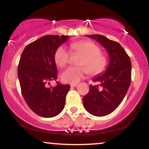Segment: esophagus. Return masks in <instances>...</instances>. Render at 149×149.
Here are the masks:
<instances>
[{
  "mask_svg": "<svg viewBox=\"0 0 149 149\" xmlns=\"http://www.w3.org/2000/svg\"><path fill=\"white\" fill-rule=\"evenodd\" d=\"M77 85H78V83H71V87H72V88H73V87H76Z\"/></svg>",
  "mask_w": 149,
  "mask_h": 149,
  "instance_id": "esophagus-1",
  "label": "esophagus"
}]
</instances>
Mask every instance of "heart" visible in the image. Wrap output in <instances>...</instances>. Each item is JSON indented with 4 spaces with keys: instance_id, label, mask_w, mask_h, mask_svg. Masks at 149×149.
<instances>
[{
    "instance_id": "1",
    "label": "heart",
    "mask_w": 149,
    "mask_h": 149,
    "mask_svg": "<svg viewBox=\"0 0 149 149\" xmlns=\"http://www.w3.org/2000/svg\"><path fill=\"white\" fill-rule=\"evenodd\" d=\"M70 48L73 52L83 54V57L80 65L85 67L70 66L66 69L61 76V80L65 83H76L84 78L88 73V70L92 74H97L102 72L105 68L107 64L105 57L100 54V47L93 42L90 41L72 42L70 44ZM70 57L71 52L63 45L59 46L54 54L56 64L61 68L66 66Z\"/></svg>"
}]
</instances>
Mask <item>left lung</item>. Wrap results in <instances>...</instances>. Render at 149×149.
<instances>
[{"instance_id": "obj_1", "label": "left lung", "mask_w": 149, "mask_h": 149, "mask_svg": "<svg viewBox=\"0 0 149 149\" xmlns=\"http://www.w3.org/2000/svg\"><path fill=\"white\" fill-rule=\"evenodd\" d=\"M88 36L105 47L110 59L105 72L92 80L99 85H90L89 92L83 98L87 111L101 117L112 113L123 100L130 85L132 64L130 57L118 42L99 34Z\"/></svg>"}]
</instances>
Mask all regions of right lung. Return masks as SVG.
<instances>
[{
    "label": "right lung",
    "instance_id": "add662e5",
    "mask_svg": "<svg viewBox=\"0 0 149 149\" xmlns=\"http://www.w3.org/2000/svg\"><path fill=\"white\" fill-rule=\"evenodd\" d=\"M68 36L47 35L26 46L18 65V78L25 102L37 115L44 118L57 116L64 109L69 85L49 86L57 80L54 54Z\"/></svg>",
    "mask_w": 149,
    "mask_h": 149
}]
</instances>
